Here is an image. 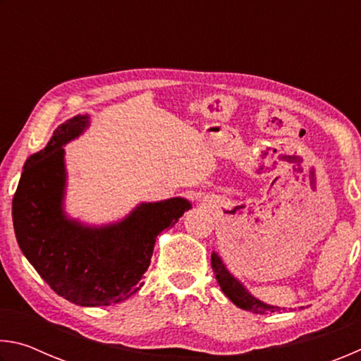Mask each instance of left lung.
<instances>
[{
	"mask_svg": "<svg viewBox=\"0 0 361 361\" xmlns=\"http://www.w3.org/2000/svg\"><path fill=\"white\" fill-rule=\"evenodd\" d=\"M212 269L213 272H215V277L218 280L219 286H221L223 293L237 305V307L250 310V312L253 314H267V312H277V310H280L279 307L267 305L264 302H261L259 299H256L250 295V293L228 272V269H226L221 258H219L216 253L212 255Z\"/></svg>",
	"mask_w": 361,
	"mask_h": 361,
	"instance_id": "obj_1",
	"label": "left lung"
}]
</instances>
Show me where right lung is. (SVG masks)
<instances>
[{"mask_svg": "<svg viewBox=\"0 0 361 361\" xmlns=\"http://www.w3.org/2000/svg\"><path fill=\"white\" fill-rule=\"evenodd\" d=\"M87 122L81 114L63 122L46 148L30 156L12 199V221L22 253L41 279L70 302L97 307L140 290L157 234L172 228L191 204L183 197L142 204L124 221L100 229L66 218L62 146Z\"/></svg>", "mask_w": 361, "mask_h": 361, "instance_id": "1", "label": "right lung"}]
</instances>
